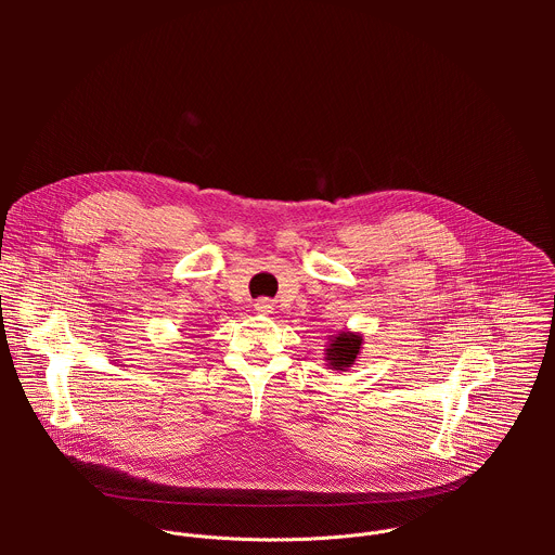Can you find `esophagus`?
I'll return each mask as SVG.
<instances>
[{
  "label": "esophagus",
  "mask_w": 555,
  "mask_h": 555,
  "mask_svg": "<svg viewBox=\"0 0 555 555\" xmlns=\"http://www.w3.org/2000/svg\"><path fill=\"white\" fill-rule=\"evenodd\" d=\"M255 309H257L259 313H272V309H274V302H272L270 298H259V300L255 302Z\"/></svg>",
  "instance_id": "esophagus-1"
}]
</instances>
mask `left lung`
<instances>
[{
	"label": "left lung",
	"instance_id": "8db88e82",
	"mask_svg": "<svg viewBox=\"0 0 555 555\" xmlns=\"http://www.w3.org/2000/svg\"><path fill=\"white\" fill-rule=\"evenodd\" d=\"M360 345H362V338H360V336H356V334H351V332H340V334L332 340V345H330V349H327L330 366L340 369V371L349 369V366L356 362L358 353H360Z\"/></svg>",
	"mask_w": 555,
	"mask_h": 555
}]
</instances>
